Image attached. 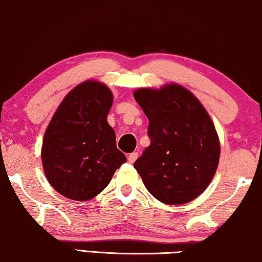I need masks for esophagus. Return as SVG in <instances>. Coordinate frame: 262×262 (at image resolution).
Returning <instances> with one entry per match:
<instances>
[{
    "label": "esophagus",
    "mask_w": 262,
    "mask_h": 262,
    "mask_svg": "<svg viewBox=\"0 0 262 262\" xmlns=\"http://www.w3.org/2000/svg\"><path fill=\"white\" fill-rule=\"evenodd\" d=\"M137 157H138V152H132V154H130V155L127 156V161L130 163H134L136 160H137Z\"/></svg>",
    "instance_id": "obj_1"
}]
</instances>
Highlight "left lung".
I'll return each instance as SVG.
<instances>
[{
	"mask_svg": "<svg viewBox=\"0 0 262 262\" xmlns=\"http://www.w3.org/2000/svg\"><path fill=\"white\" fill-rule=\"evenodd\" d=\"M134 96L149 120L150 145L134 164L146 189L169 205L195 199L220 162V139L209 113L177 83L139 88Z\"/></svg>",
	"mask_w": 262,
	"mask_h": 262,
	"instance_id": "8db88e82",
	"label": "left lung"
}]
</instances>
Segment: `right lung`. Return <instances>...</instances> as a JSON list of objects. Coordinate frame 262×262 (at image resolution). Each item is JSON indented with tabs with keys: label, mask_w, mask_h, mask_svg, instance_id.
Returning a JSON list of instances; mask_svg holds the SVG:
<instances>
[{
	"label": "right lung",
	"mask_w": 262,
	"mask_h": 262,
	"mask_svg": "<svg viewBox=\"0 0 262 262\" xmlns=\"http://www.w3.org/2000/svg\"><path fill=\"white\" fill-rule=\"evenodd\" d=\"M113 94L106 84L85 81L60 102L46 128L41 161L50 185L67 198H94L126 162L107 123Z\"/></svg>",
	"instance_id": "1"
}]
</instances>
